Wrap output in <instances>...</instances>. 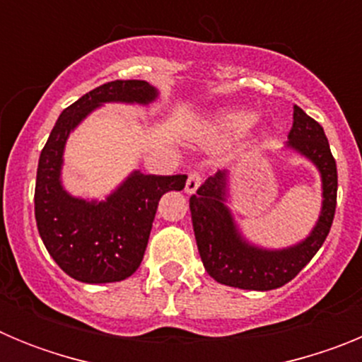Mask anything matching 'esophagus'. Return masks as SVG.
Masks as SVG:
<instances>
[{"instance_id":"1","label":"esophagus","mask_w":362,"mask_h":362,"mask_svg":"<svg viewBox=\"0 0 362 362\" xmlns=\"http://www.w3.org/2000/svg\"><path fill=\"white\" fill-rule=\"evenodd\" d=\"M199 185H201L199 172H192L187 179V187H185V192H187L188 196H192V194H196V190L199 188Z\"/></svg>"}]
</instances>
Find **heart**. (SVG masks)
Returning <instances> with one entry per match:
<instances>
[{
  "label": "heart",
  "instance_id": "heart-1",
  "mask_svg": "<svg viewBox=\"0 0 362 362\" xmlns=\"http://www.w3.org/2000/svg\"><path fill=\"white\" fill-rule=\"evenodd\" d=\"M255 123V114L250 110H228L214 117L210 130L219 136H239Z\"/></svg>",
  "mask_w": 362,
  "mask_h": 362
}]
</instances>
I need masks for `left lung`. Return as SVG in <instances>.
Wrapping results in <instances>:
<instances>
[{
	"mask_svg": "<svg viewBox=\"0 0 362 362\" xmlns=\"http://www.w3.org/2000/svg\"><path fill=\"white\" fill-rule=\"evenodd\" d=\"M284 150L312 163L321 177V210L306 238L283 248H267L246 238L230 209V170H217L190 197L197 250L209 276L241 290L279 288L317 254L330 232L337 201V166L321 124L293 105V124Z\"/></svg>",
	"mask_w": 362,
	"mask_h": 362,
	"instance_id": "1",
	"label": "left lung"
}]
</instances>
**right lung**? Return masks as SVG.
Segmentation results:
<instances>
[{"label": "right lung", "instance_id": "obj_1", "mask_svg": "<svg viewBox=\"0 0 362 362\" xmlns=\"http://www.w3.org/2000/svg\"><path fill=\"white\" fill-rule=\"evenodd\" d=\"M158 98V88L139 79L105 83L62 112L41 150L34 194L37 230L50 257L72 279L105 284L132 276L145 255L159 199L183 190L187 175L132 170L105 199L74 196L63 185L70 134L107 103L148 107Z\"/></svg>", "mask_w": 362, "mask_h": 362}]
</instances>
